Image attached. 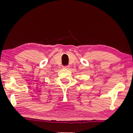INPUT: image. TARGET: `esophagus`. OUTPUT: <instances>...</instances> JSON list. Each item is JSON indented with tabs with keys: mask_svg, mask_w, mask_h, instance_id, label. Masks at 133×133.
<instances>
[{
	"mask_svg": "<svg viewBox=\"0 0 133 133\" xmlns=\"http://www.w3.org/2000/svg\"><path fill=\"white\" fill-rule=\"evenodd\" d=\"M69 67H70L69 66H63V69H69Z\"/></svg>",
	"mask_w": 133,
	"mask_h": 133,
	"instance_id": "1",
	"label": "esophagus"
}]
</instances>
